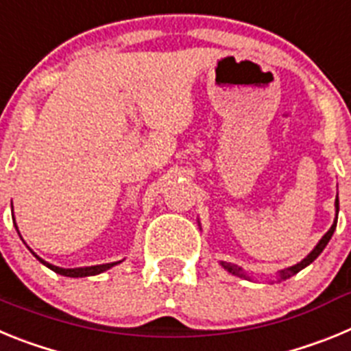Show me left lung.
<instances>
[{
    "label": "left lung",
    "mask_w": 351,
    "mask_h": 351,
    "mask_svg": "<svg viewBox=\"0 0 351 351\" xmlns=\"http://www.w3.org/2000/svg\"><path fill=\"white\" fill-rule=\"evenodd\" d=\"M334 206H336V219H334L332 226L328 228L327 234H325L324 237H322L320 241H318V244H316V246L313 247L311 253H309L308 256H304V258L300 260L299 263H295V265H291V267H287V269H281V271H278V274H276V281L271 280V283H281V281L288 280V278H291V276H295L297 272L302 271L304 267H308L309 263H313L316 258H318V256H320V253L325 250V246H327L328 241H330V237H332L334 230H336L337 214H339V198H337V197H336V202H334ZM219 265H221V267L225 269V271L230 272V274L237 276V278H244V280H251L250 276H247V272L243 271V267H237L235 263H230V262H219Z\"/></svg>",
    "instance_id": "1"
}]
</instances>
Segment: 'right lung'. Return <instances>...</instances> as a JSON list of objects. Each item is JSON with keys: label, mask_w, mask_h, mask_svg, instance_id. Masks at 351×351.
Returning a JSON list of instances; mask_svg holds the SVG:
<instances>
[{"label": "right lung", "mask_w": 351, "mask_h": 351, "mask_svg": "<svg viewBox=\"0 0 351 351\" xmlns=\"http://www.w3.org/2000/svg\"><path fill=\"white\" fill-rule=\"evenodd\" d=\"M15 221V219H14ZM15 225V223H14ZM15 228H17V225H15ZM19 232V228H17ZM31 251V250H29ZM33 253V251H31ZM33 255L36 256V260H38L40 263H43L45 267H49L51 271H54L56 274H61V276H66V278H88V276H96V274H101V272L108 271V269H112L114 265H117V263H121L123 260H119V262H112V263H101V265H91V267H77V269H63V267H58V265H52V263L45 262L43 258H40L36 253H33Z\"/></svg>", "instance_id": "1"}]
</instances>
